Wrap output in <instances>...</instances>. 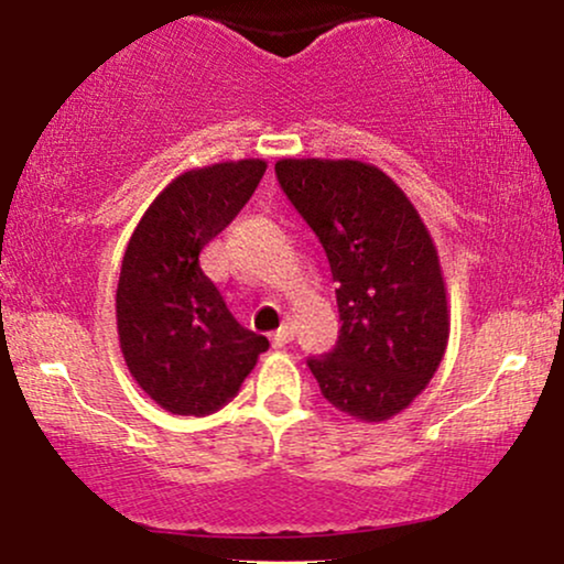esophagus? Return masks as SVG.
<instances>
[{"label": "esophagus", "mask_w": 564, "mask_h": 564, "mask_svg": "<svg viewBox=\"0 0 564 564\" xmlns=\"http://www.w3.org/2000/svg\"><path fill=\"white\" fill-rule=\"evenodd\" d=\"M293 335H295L293 324H282L280 329H276L274 335H271V345H274V347H284V345L290 343V339H293Z\"/></svg>", "instance_id": "obj_1"}]
</instances>
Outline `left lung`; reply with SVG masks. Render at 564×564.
<instances>
[{"mask_svg": "<svg viewBox=\"0 0 564 564\" xmlns=\"http://www.w3.org/2000/svg\"><path fill=\"white\" fill-rule=\"evenodd\" d=\"M282 191L314 229L337 282V347L311 358L322 394L356 421L398 415L449 343L440 253L405 191L358 159H280Z\"/></svg>", "mask_w": 564, "mask_h": 564, "instance_id": "8db88e82", "label": "left lung"}]
</instances>
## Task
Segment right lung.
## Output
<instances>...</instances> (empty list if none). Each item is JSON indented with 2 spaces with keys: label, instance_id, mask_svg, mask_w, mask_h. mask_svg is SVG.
Instances as JSON below:
<instances>
[{
  "label": "right lung",
  "instance_id": "add662e5",
  "mask_svg": "<svg viewBox=\"0 0 564 564\" xmlns=\"http://www.w3.org/2000/svg\"><path fill=\"white\" fill-rule=\"evenodd\" d=\"M267 162L238 159L177 175L124 250L117 335L135 384L172 415H208L238 394L269 339L235 322L200 250L238 217Z\"/></svg>",
  "mask_w": 564,
  "mask_h": 564
}]
</instances>
